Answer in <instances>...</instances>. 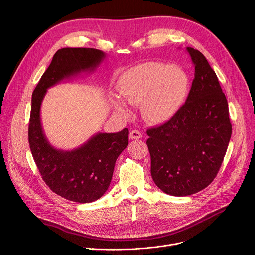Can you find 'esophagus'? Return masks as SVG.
<instances>
[{
	"mask_svg": "<svg viewBox=\"0 0 255 255\" xmlns=\"http://www.w3.org/2000/svg\"><path fill=\"white\" fill-rule=\"evenodd\" d=\"M129 137H130L131 139H139V138L142 137V134H141V132L138 131V130H132V131L130 132Z\"/></svg>",
	"mask_w": 255,
	"mask_h": 255,
	"instance_id": "1",
	"label": "esophagus"
}]
</instances>
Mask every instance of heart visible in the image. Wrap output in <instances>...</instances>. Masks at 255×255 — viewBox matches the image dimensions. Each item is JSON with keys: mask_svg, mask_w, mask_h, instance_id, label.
<instances>
[{"mask_svg": "<svg viewBox=\"0 0 255 255\" xmlns=\"http://www.w3.org/2000/svg\"><path fill=\"white\" fill-rule=\"evenodd\" d=\"M120 96L132 105H140L143 117L152 123H165L183 107L190 91V78L176 66L148 62L127 70L120 77ZM116 110L128 114L125 104L118 98Z\"/></svg>", "mask_w": 255, "mask_h": 255, "instance_id": "b5f03b06", "label": "heart"}]
</instances>
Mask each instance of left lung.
I'll use <instances>...</instances> for the list:
<instances>
[{"label": "left lung", "instance_id": "obj_1", "mask_svg": "<svg viewBox=\"0 0 255 255\" xmlns=\"http://www.w3.org/2000/svg\"><path fill=\"white\" fill-rule=\"evenodd\" d=\"M194 79L181 111L146 130L151 175L172 196L194 194L216 178L232 136L229 104L216 73L202 52L187 47Z\"/></svg>", "mask_w": 255, "mask_h": 255}]
</instances>
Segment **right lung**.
<instances>
[{
	"label": "right lung",
	"instance_id": "1",
	"mask_svg": "<svg viewBox=\"0 0 255 255\" xmlns=\"http://www.w3.org/2000/svg\"><path fill=\"white\" fill-rule=\"evenodd\" d=\"M104 57L95 48L59 49L32 95L29 143L35 163L51 191L79 204L92 203L109 189L116 160L128 145L129 130L98 133L73 151L57 150L43 133L40 107L48 88L80 72L93 71Z\"/></svg>",
	"mask_w": 255,
	"mask_h": 255
}]
</instances>
